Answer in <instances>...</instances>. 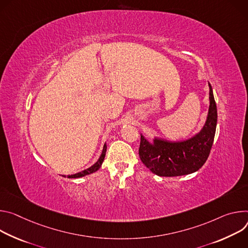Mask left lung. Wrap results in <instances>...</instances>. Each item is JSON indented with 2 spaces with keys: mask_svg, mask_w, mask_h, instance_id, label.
<instances>
[{
  "mask_svg": "<svg viewBox=\"0 0 248 248\" xmlns=\"http://www.w3.org/2000/svg\"><path fill=\"white\" fill-rule=\"evenodd\" d=\"M210 87V107L207 121L199 134L187 141L169 142L155 139L154 145L141 136L139 155L142 162L158 176H179L197 171L206 162L215 138L217 113Z\"/></svg>",
  "mask_w": 248,
  "mask_h": 248,
  "instance_id": "8db88e82",
  "label": "left lung"
}]
</instances>
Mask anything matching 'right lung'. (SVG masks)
I'll list each match as a JSON object with an SVG mask.
<instances>
[{"label": "right lung", "mask_w": 248, "mask_h": 248, "mask_svg": "<svg viewBox=\"0 0 248 248\" xmlns=\"http://www.w3.org/2000/svg\"><path fill=\"white\" fill-rule=\"evenodd\" d=\"M105 153H106V145H104L103 147V150H102V154L99 157V159L97 160V162H95L93 167H91L90 169H87L85 170H82L78 173H76V174H73V175H69V178H78V177H81V176H86L88 174H91L93 172H95L96 170H98L101 167V164L103 162V159H104V156H105Z\"/></svg>", "instance_id": "obj_1"}]
</instances>
